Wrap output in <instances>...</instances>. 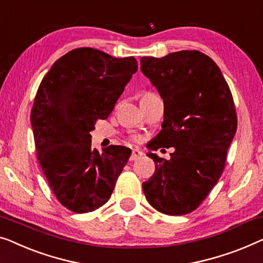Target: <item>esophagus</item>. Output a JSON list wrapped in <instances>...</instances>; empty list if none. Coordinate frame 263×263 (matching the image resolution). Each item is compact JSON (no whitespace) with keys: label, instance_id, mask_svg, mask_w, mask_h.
I'll return each mask as SVG.
<instances>
[{"label":"esophagus","instance_id":"obj_1","mask_svg":"<svg viewBox=\"0 0 263 263\" xmlns=\"http://www.w3.org/2000/svg\"><path fill=\"white\" fill-rule=\"evenodd\" d=\"M143 153L140 149H133L132 155H130V160H138L141 157H142Z\"/></svg>","mask_w":263,"mask_h":263}]
</instances>
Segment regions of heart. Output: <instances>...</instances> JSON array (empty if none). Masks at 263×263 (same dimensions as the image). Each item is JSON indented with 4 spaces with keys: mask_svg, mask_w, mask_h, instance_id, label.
<instances>
[{
    "mask_svg": "<svg viewBox=\"0 0 263 263\" xmlns=\"http://www.w3.org/2000/svg\"><path fill=\"white\" fill-rule=\"evenodd\" d=\"M149 93H151V92H147V93H143V95H142V96H146V95H149Z\"/></svg>",
    "mask_w": 263,
    "mask_h": 263,
    "instance_id": "b5f03b06",
    "label": "heart"
}]
</instances>
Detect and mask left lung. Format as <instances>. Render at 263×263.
I'll use <instances>...</instances> for the list:
<instances>
[{"label":"left lung","mask_w":263,"mask_h":263,"mask_svg":"<svg viewBox=\"0 0 263 263\" xmlns=\"http://www.w3.org/2000/svg\"><path fill=\"white\" fill-rule=\"evenodd\" d=\"M141 71L163 101L162 130L151 149L174 148L170 160L147 154L155 172L142 184L143 193L161 214L186 215L199 206L224 170L237 129L233 96L219 67L199 51L142 57Z\"/></svg>","instance_id":"obj_1"}]
</instances>
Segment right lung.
Here are the masks:
<instances>
[{
	"label": "right lung",
	"instance_id": "obj_1",
	"mask_svg": "<svg viewBox=\"0 0 263 263\" xmlns=\"http://www.w3.org/2000/svg\"><path fill=\"white\" fill-rule=\"evenodd\" d=\"M136 71L134 57L83 47L57 60L40 83L30 112L36 155L49 187L68 210L86 214L111 197L132 151L109 146L100 153L90 132L112 111Z\"/></svg>",
	"mask_w": 263,
	"mask_h": 263
}]
</instances>
